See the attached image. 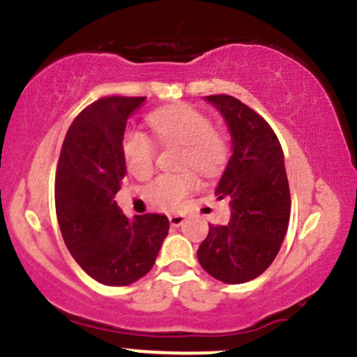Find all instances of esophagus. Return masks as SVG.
Returning <instances> with one entry per match:
<instances>
[{"mask_svg":"<svg viewBox=\"0 0 357 357\" xmlns=\"http://www.w3.org/2000/svg\"><path fill=\"white\" fill-rule=\"evenodd\" d=\"M185 222V215H181V213H172V215H169V224L174 227L181 226V224Z\"/></svg>","mask_w":357,"mask_h":357,"instance_id":"esophagus-1","label":"esophagus"}]
</instances>
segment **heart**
<instances>
[{"label": "heart", "instance_id": "heart-1", "mask_svg": "<svg viewBox=\"0 0 357 357\" xmlns=\"http://www.w3.org/2000/svg\"><path fill=\"white\" fill-rule=\"evenodd\" d=\"M149 126L160 145H181L179 166L193 167L204 176H215L226 166L229 145L226 137L215 130L202 111L191 106L169 107L152 112ZM157 149L152 138L144 131L130 130L123 138V157L126 167L135 178H149L155 167ZM193 172L160 174L145 190L152 205L164 210H176L185 204V198L197 188Z\"/></svg>", "mask_w": 357, "mask_h": 357}]
</instances>
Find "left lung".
I'll return each mask as SVG.
<instances>
[{
	"mask_svg": "<svg viewBox=\"0 0 357 357\" xmlns=\"http://www.w3.org/2000/svg\"><path fill=\"white\" fill-rule=\"evenodd\" d=\"M220 111L232 138V155L215 195L231 198L226 226L208 224L198 248L205 272L226 284L257 279L275 260L291 215L284 152L270 125L231 96H207Z\"/></svg>",
	"mask_w": 357,
	"mask_h": 357,
	"instance_id": "obj_1",
	"label": "left lung"
}]
</instances>
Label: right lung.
<instances>
[{
  "instance_id": "1",
  "label": "right lung",
  "mask_w": 357,
  "mask_h": 357,
  "mask_svg": "<svg viewBox=\"0 0 357 357\" xmlns=\"http://www.w3.org/2000/svg\"><path fill=\"white\" fill-rule=\"evenodd\" d=\"M147 97H102L66 131L56 169V215L71 257L104 286H128L155 264L169 232L160 213H123L114 197L126 176V121Z\"/></svg>"
}]
</instances>
